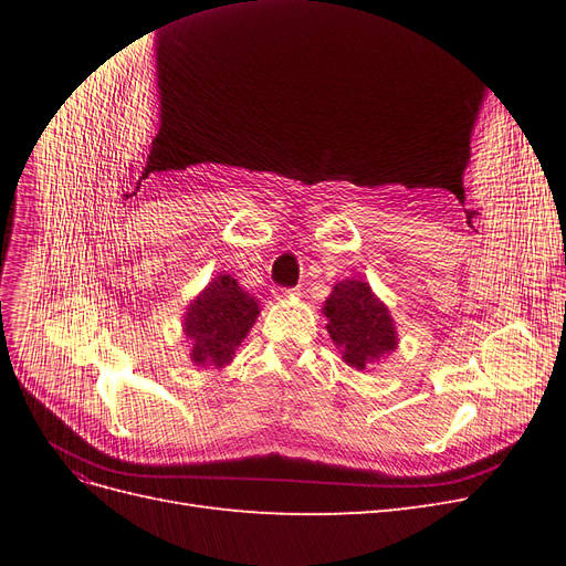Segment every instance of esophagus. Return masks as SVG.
<instances>
[{"mask_svg": "<svg viewBox=\"0 0 566 566\" xmlns=\"http://www.w3.org/2000/svg\"><path fill=\"white\" fill-rule=\"evenodd\" d=\"M297 290L295 287H276L273 290V297L276 300H287V297H295Z\"/></svg>", "mask_w": 566, "mask_h": 566, "instance_id": "34e87169", "label": "esophagus"}]
</instances>
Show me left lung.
I'll list each match as a JSON object with an SVG mask.
<instances>
[{"label":"left lung","mask_w":566,"mask_h":566,"mask_svg":"<svg viewBox=\"0 0 566 566\" xmlns=\"http://www.w3.org/2000/svg\"><path fill=\"white\" fill-rule=\"evenodd\" d=\"M328 316V333L342 358L358 370L378 364L380 358L397 349L387 306L373 295L364 281H342L333 287V295L323 306Z\"/></svg>","instance_id":"8db88e82"}]
</instances>
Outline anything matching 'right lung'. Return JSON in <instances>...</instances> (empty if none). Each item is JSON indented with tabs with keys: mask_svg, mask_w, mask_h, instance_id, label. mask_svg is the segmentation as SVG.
Segmentation results:
<instances>
[{
	"mask_svg": "<svg viewBox=\"0 0 566 566\" xmlns=\"http://www.w3.org/2000/svg\"><path fill=\"white\" fill-rule=\"evenodd\" d=\"M260 304L231 276H217L191 302L184 333L191 339V358L198 366L221 368L233 358L254 318Z\"/></svg>",
	"mask_w": 566,
	"mask_h": 566,
	"instance_id": "add662e5",
	"label": "right lung"
}]
</instances>
